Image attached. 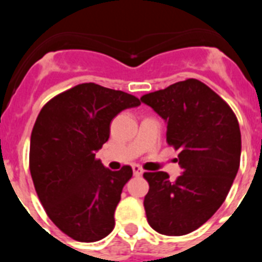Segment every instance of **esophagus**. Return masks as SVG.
<instances>
[{"mask_svg": "<svg viewBox=\"0 0 262 262\" xmlns=\"http://www.w3.org/2000/svg\"><path fill=\"white\" fill-rule=\"evenodd\" d=\"M133 172H134V176L139 177V176L143 174V169L139 165H133Z\"/></svg>", "mask_w": 262, "mask_h": 262, "instance_id": "esophagus-1", "label": "esophagus"}]
</instances>
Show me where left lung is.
Instances as JSON below:
<instances>
[{"instance_id":"1","label":"left lung","mask_w":262,"mask_h":262,"mask_svg":"<svg viewBox=\"0 0 262 262\" xmlns=\"http://www.w3.org/2000/svg\"><path fill=\"white\" fill-rule=\"evenodd\" d=\"M166 122V142L182 174L145 172L144 209L159 233L181 236L200 228L226 200L239 170L242 134L230 105L200 80L187 78L142 97Z\"/></svg>"}]
</instances>
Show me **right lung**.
Listing matches in <instances>:
<instances>
[{"mask_svg": "<svg viewBox=\"0 0 262 262\" xmlns=\"http://www.w3.org/2000/svg\"><path fill=\"white\" fill-rule=\"evenodd\" d=\"M140 105L122 90L94 82L76 85L50 99L31 133L30 172L48 217L73 240L93 243L115 226L114 212L133 168L113 172L96 159L120 111Z\"/></svg>", "mask_w": 262, "mask_h": 262, "instance_id": "1", "label": "right lung"}]
</instances>
